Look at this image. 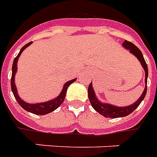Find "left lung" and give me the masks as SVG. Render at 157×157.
Segmentation results:
<instances>
[{
    "label": "left lung",
    "instance_id": "obj_1",
    "mask_svg": "<svg viewBox=\"0 0 157 157\" xmlns=\"http://www.w3.org/2000/svg\"><path fill=\"white\" fill-rule=\"evenodd\" d=\"M123 45L128 50H129L130 52L132 54H134L140 62L141 65L143 67L145 72V87H144V90L143 94H141V96L139 98L137 101L134 102V104L128 106H125V107H118V106H115V105H112L110 104H106V103H102L98 99L96 98L95 94H94V90L92 87V84H90L89 85V89H88V96L90 99L91 105L93 106V108L99 112L100 114H101L102 116L105 117H109V118H117V117H123L128 116L130 113L134 112L135 109L137 108L140 105L141 101L144 100V96L146 94V91H147V77H148V67L146 65V63L144 61V56L142 55V52L140 49L138 48L136 45H134L132 42L130 41L125 40L123 43Z\"/></svg>",
    "mask_w": 157,
    "mask_h": 157
}]
</instances>
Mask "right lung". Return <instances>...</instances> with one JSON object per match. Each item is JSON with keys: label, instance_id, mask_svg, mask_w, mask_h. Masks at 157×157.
Wrapping results in <instances>:
<instances>
[{"label": "right lung", "instance_id": "obj_1", "mask_svg": "<svg viewBox=\"0 0 157 157\" xmlns=\"http://www.w3.org/2000/svg\"><path fill=\"white\" fill-rule=\"evenodd\" d=\"M32 42H29L26 45H24L23 47H22V49L20 50L18 55L17 56L14 61H13V69H12V78H11V87H12V91H13V94H14V97L17 100V103L19 104L22 107H23L24 110H26L27 112H29L31 113H34V114H36V115H45L47 113H50V112H53L54 110L58 107L59 105H61L62 103L64 101L65 99V96H66L67 90L70 84L73 83L74 81L76 80L75 79H73V80H70L68 82H67L66 84H64V87L63 89V91L62 93L59 94L58 96L56 97L54 100H52V101H49L47 102H43V103H38V104H29L27 102H24L20 98L19 96L17 95V89L16 85H15V82H14V78H15V74H16L17 72V60L19 58L21 53L23 52V50L25 48H27L29 45H30Z\"/></svg>", "mask_w": 157, "mask_h": 157}]
</instances>
